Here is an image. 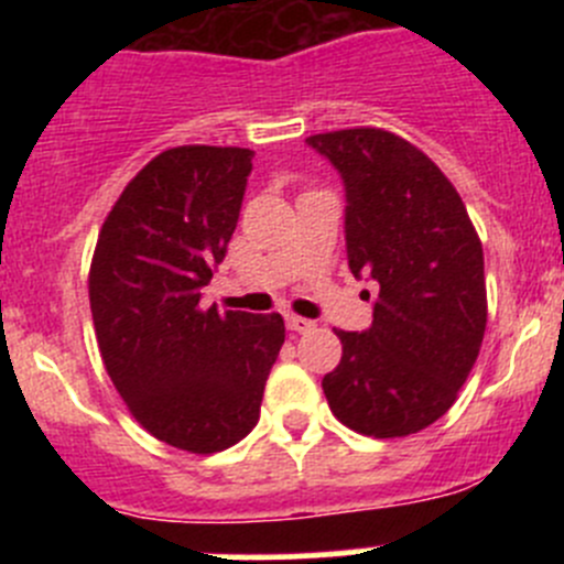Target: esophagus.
<instances>
[{
	"instance_id": "34e87169",
	"label": "esophagus",
	"mask_w": 564,
	"mask_h": 564,
	"mask_svg": "<svg viewBox=\"0 0 564 564\" xmlns=\"http://www.w3.org/2000/svg\"><path fill=\"white\" fill-rule=\"evenodd\" d=\"M286 327L292 329V333H308V329H314V322H311V318L289 314L286 316Z\"/></svg>"
}]
</instances>
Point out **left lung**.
I'll return each instance as SVG.
<instances>
[{
	"label": "left lung",
	"instance_id": "1",
	"mask_svg": "<svg viewBox=\"0 0 564 564\" xmlns=\"http://www.w3.org/2000/svg\"><path fill=\"white\" fill-rule=\"evenodd\" d=\"M346 187V256L379 283L366 333L338 329V368L322 379L346 429L373 440L417 434L456 403L486 333L482 246L453 182L401 135L351 128L311 135Z\"/></svg>",
	"mask_w": 564,
	"mask_h": 564
}]
</instances>
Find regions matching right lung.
Instances as JSON below:
<instances>
[{
  "label": "right lung",
  "mask_w": 564,
  "mask_h": 564,
  "mask_svg": "<svg viewBox=\"0 0 564 564\" xmlns=\"http://www.w3.org/2000/svg\"><path fill=\"white\" fill-rule=\"evenodd\" d=\"M253 152L174 147L111 207L89 267L100 357L130 414L180 451H226L259 423L281 314L204 308L237 229Z\"/></svg>",
  "instance_id": "1"
}]
</instances>
